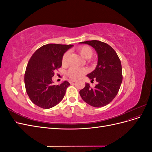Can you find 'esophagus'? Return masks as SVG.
<instances>
[{
	"mask_svg": "<svg viewBox=\"0 0 152 152\" xmlns=\"http://www.w3.org/2000/svg\"><path fill=\"white\" fill-rule=\"evenodd\" d=\"M76 80H75V79H70L69 80V82H70V84H72V83H73V82H75Z\"/></svg>",
	"mask_w": 152,
	"mask_h": 152,
	"instance_id": "obj_1",
	"label": "esophagus"
}]
</instances>
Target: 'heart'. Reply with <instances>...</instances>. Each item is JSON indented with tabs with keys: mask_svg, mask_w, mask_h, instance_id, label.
<instances>
[{
	"mask_svg": "<svg viewBox=\"0 0 152 152\" xmlns=\"http://www.w3.org/2000/svg\"><path fill=\"white\" fill-rule=\"evenodd\" d=\"M78 52L80 53L81 56L86 59H88L92 58L93 55V51L92 49L87 46V45H83L78 48L77 49ZM69 56V52L67 51L65 54H63L62 58V63L63 65H65L68 60V58ZM86 73V70L82 68H77V67H72L70 68L67 72L68 76H70L71 78L73 79H78V78L80 77L82 75Z\"/></svg>",
	"mask_w": 152,
	"mask_h": 152,
	"instance_id": "b5f03b06",
	"label": "heart"
}]
</instances>
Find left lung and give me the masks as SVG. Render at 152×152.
Masks as SVG:
<instances>
[{
  "label": "left lung",
  "instance_id": "obj_1",
  "mask_svg": "<svg viewBox=\"0 0 152 152\" xmlns=\"http://www.w3.org/2000/svg\"><path fill=\"white\" fill-rule=\"evenodd\" d=\"M86 44L93 47L98 54L95 70L87 76L91 81L98 82L94 88L86 83L79 93L86 103L94 107H102L109 104L117 96L122 82V70L120 59L115 50L99 40H87Z\"/></svg>",
  "mask_w": 152,
  "mask_h": 152
}]
</instances>
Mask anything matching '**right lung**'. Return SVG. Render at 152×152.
<instances>
[{"mask_svg": "<svg viewBox=\"0 0 152 152\" xmlns=\"http://www.w3.org/2000/svg\"><path fill=\"white\" fill-rule=\"evenodd\" d=\"M73 45L49 44L38 49L32 55L25 73L26 93L35 104L49 109L58 104L64 98L70 83L64 81L53 85L54 71L62 65V58Z\"/></svg>", "mask_w": 152, "mask_h": 152, "instance_id": "1", "label": "right lung"}]
</instances>
